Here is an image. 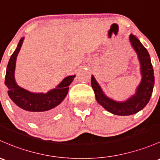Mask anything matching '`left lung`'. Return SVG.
<instances>
[{
  "label": "left lung",
  "mask_w": 160,
  "mask_h": 160,
  "mask_svg": "<svg viewBox=\"0 0 160 160\" xmlns=\"http://www.w3.org/2000/svg\"><path fill=\"white\" fill-rule=\"evenodd\" d=\"M129 40L137 54L141 74L140 83L137 86L133 95L124 101H117L107 97L94 76L91 77V85L97 101L106 110L118 116L132 115L142 110L150 100L154 87L153 68L147 50L135 35H129Z\"/></svg>",
  "instance_id": "left-lung-1"
}]
</instances>
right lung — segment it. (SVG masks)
Wrapping results in <instances>:
<instances>
[{
  "instance_id": "add662e5",
  "label": "right lung",
  "mask_w": 160,
  "mask_h": 160,
  "mask_svg": "<svg viewBox=\"0 0 160 160\" xmlns=\"http://www.w3.org/2000/svg\"><path fill=\"white\" fill-rule=\"evenodd\" d=\"M24 38H21L16 50L11 55L7 67L5 85L8 88V95L14 102L17 111L24 118L32 122H42L58 112L60 102L68 93L69 86L76 75L65 77L55 88L47 93H33L18 84L15 80V67L18 53Z\"/></svg>"
}]
</instances>
